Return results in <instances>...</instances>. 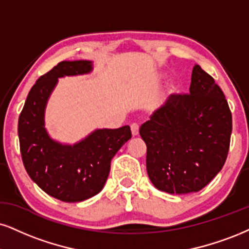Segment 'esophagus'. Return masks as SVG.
<instances>
[{
  "label": "esophagus",
  "mask_w": 249,
  "mask_h": 249,
  "mask_svg": "<svg viewBox=\"0 0 249 249\" xmlns=\"http://www.w3.org/2000/svg\"><path fill=\"white\" fill-rule=\"evenodd\" d=\"M130 129H131V134H133V136H137V135H139V133H140L139 124H133L130 125Z\"/></svg>",
  "instance_id": "esophagus-1"
}]
</instances>
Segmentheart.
<instances>
[{
	"label": "heart",
	"mask_w": 249,
	"mask_h": 249,
	"mask_svg": "<svg viewBox=\"0 0 249 249\" xmlns=\"http://www.w3.org/2000/svg\"><path fill=\"white\" fill-rule=\"evenodd\" d=\"M176 90H177V88L174 87L173 84L168 85V88H167V93H168V94H172V93H174V92H176Z\"/></svg>",
	"instance_id": "heart-1"
}]
</instances>
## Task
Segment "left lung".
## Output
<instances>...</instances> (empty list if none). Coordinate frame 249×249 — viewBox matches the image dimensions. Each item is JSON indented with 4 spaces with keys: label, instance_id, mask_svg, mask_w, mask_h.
Returning a JSON list of instances; mask_svg holds the SVG:
<instances>
[{
    "label": "left lung",
    "instance_id": "obj_1",
    "mask_svg": "<svg viewBox=\"0 0 249 249\" xmlns=\"http://www.w3.org/2000/svg\"><path fill=\"white\" fill-rule=\"evenodd\" d=\"M232 114L222 89L195 64L188 94H173L141 125L146 171L156 188L188 194L204 188L225 164Z\"/></svg>",
    "mask_w": 249,
    "mask_h": 249
}]
</instances>
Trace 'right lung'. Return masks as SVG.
I'll list each match as a JSON object with an SVG mask.
<instances>
[{
    "instance_id": "add662e5",
    "label": "right lung",
    "mask_w": 249,
    "mask_h": 249,
    "mask_svg": "<svg viewBox=\"0 0 249 249\" xmlns=\"http://www.w3.org/2000/svg\"><path fill=\"white\" fill-rule=\"evenodd\" d=\"M91 61H62L38 78L18 119V137L24 167L48 195L63 202H81L104 188L110 160L131 139L129 125L97 129L73 145L51 139L45 128V109L57 78L92 71Z\"/></svg>"
}]
</instances>
